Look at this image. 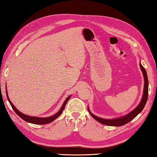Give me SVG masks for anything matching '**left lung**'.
<instances>
[{"instance_id":"8db88e82","label":"left lung","mask_w":157,"mask_h":157,"mask_svg":"<svg viewBox=\"0 0 157 157\" xmlns=\"http://www.w3.org/2000/svg\"><path fill=\"white\" fill-rule=\"evenodd\" d=\"M140 67L142 71H143V74L144 75V92H143V98H142V100L140 101V103L139 105L134 109V110H132L131 112H130L129 114L127 115L123 116L122 118H119L117 119H112V120H107V119H104V118H101L98 117V116L94 115L93 114L90 112L89 108H87V110H88V112H90V115L92 116V117L96 120L98 122H99L103 124L107 125V126H121L126 124L130 122L131 120H133L136 116L142 112V110H143V108H144V105L147 103V99H148V77H147V71H146L144 67L140 63Z\"/></svg>"}]
</instances>
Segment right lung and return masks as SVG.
<instances>
[{
	"instance_id": "add662e5",
	"label": "right lung",
	"mask_w": 157,
	"mask_h": 157,
	"mask_svg": "<svg viewBox=\"0 0 157 157\" xmlns=\"http://www.w3.org/2000/svg\"><path fill=\"white\" fill-rule=\"evenodd\" d=\"M6 92L7 99H8L10 105H11V107L13 108L14 111L15 112L16 114L19 116H20V117L22 119L25 120L26 122H30V123H32V124H48V123L52 122V121H53L54 120H56L57 117H59V116L61 115V113L63 112L64 108H65V104H67V101L69 100V99H70V97H71V96H69L67 98V99L65 100L63 104L62 105V107L60 109V110L58 112L57 114H56L53 116H50V117H48V118H38V117H33V116H29L25 115V114H23V113L20 112L15 107H14V105L12 104L11 101L9 100V98L8 97V94H7V90H6Z\"/></svg>"
}]
</instances>
